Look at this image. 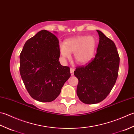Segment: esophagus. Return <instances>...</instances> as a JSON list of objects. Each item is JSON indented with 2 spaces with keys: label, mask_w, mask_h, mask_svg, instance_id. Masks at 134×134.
I'll list each match as a JSON object with an SVG mask.
<instances>
[{
  "label": "esophagus",
  "mask_w": 134,
  "mask_h": 134,
  "mask_svg": "<svg viewBox=\"0 0 134 134\" xmlns=\"http://www.w3.org/2000/svg\"><path fill=\"white\" fill-rule=\"evenodd\" d=\"M70 75L71 76H73V75H74V69H73L72 68H70Z\"/></svg>",
  "instance_id": "34e87169"
}]
</instances>
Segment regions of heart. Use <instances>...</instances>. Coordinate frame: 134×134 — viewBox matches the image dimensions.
Masks as SVG:
<instances>
[{
	"label": "heart",
	"mask_w": 134,
	"mask_h": 134,
	"mask_svg": "<svg viewBox=\"0 0 134 134\" xmlns=\"http://www.w3.org/2000/svg\"><path fill=\"white\" fill-rule=\"evenodd\" d=\"M96 41L91 36L71 38L59 44V51L63 58H69L70 53H74L75 61L79 64L88 62L93 56Z\"/></svg>",
	"instance_id": "b5f03b06"
}]
</instances>
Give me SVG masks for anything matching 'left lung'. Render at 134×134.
<instances>
[{
  "instance_id": "1",
  "label": "left lung",
  "mask_w": 134,
  "mask_h": 134,
  "mask_svg": "<svg viewBox=\"0 0 134 134\" xmlns=\"http://www.w3.org/2000/svg\"><path fill=\"white\" fill-rule=\"evenodd\" d=\"M99 44L95 58L85 65L76 67L77 95L81 102L95 104L105 99L118 76L120 57L113 40L97 30Z\"/></svg>"
}]
</instances>
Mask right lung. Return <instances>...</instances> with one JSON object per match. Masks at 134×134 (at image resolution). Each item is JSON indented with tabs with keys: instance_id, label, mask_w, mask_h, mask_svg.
<instances>
[{
	"instance_id": "right-lung-1",
	"label": "right lung",
	"mask_w": 134,
	"mask_h": 134,
	"mask_svg": "<svg viewBox=\"0 0 134 134\" xmlns=\"http://www.w3.org/2000/svg\"><path fill=\"white\" fill-rule=\"evenodd\" d=\"M59 56L58 38L46 30L37 32L24 44L20 55V72L34 99L53 101L70 77V68L60 64Z\"/></svg>"
}]
</instances>
